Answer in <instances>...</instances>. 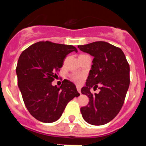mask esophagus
<instances>
[{"label":"esophagus","instance_id":"obj_1","mask_svg":"<svg viewBox=\"0 0 146 146\" xmlns=\"http://www.w3.org/2000/svg\"><path fill=\"white\" fill-rule=\"evenodd\" d=\"M77 91L80 93V94H81V88L80 87H79V86H77Z\"/></svg>","mask_w":146,"mask_h":146}]
</instances>
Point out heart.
<instances>
[{
	"label": "heart",
	"instance_id": "obj_1",
	"mask_svg": "<svg viewBox=\"0 0 146 146\" xmlns=\"http://www.w3.org/2000/svg\"><path fill=\"white\" fill-rule=\"evenodd\" d=\"M70 78L72 80L76 82H80V81H82V80L83 79V74H81V73H73L70 75Z\"/></svg>",
	"mask_w": 146,
	"mask_h": 146
}]
</instances>
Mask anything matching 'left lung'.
Masks as SVG:
<instances>
[{
    "instance_id": "8db88e82",
    "label": "left lung",
    "mask_w": 146,
    "mask_h": 146,
    "mask_svg": "<svg viewBox=\"0 0 146 146\" xmlns=\"http://www.w3.org/2000/svg\"><path fill=\"white\" fill-rule=\"evenodd\" d=\"M78 48L94 57L86 86L81 89L89 97L88 104L80 108L81 114L90 124H105L116 116L124 103L130 83L129 65L121 49L106 42L79 45ZM91 87H99L100 91L92 94Z\"/></svg>"
}]
</instances>
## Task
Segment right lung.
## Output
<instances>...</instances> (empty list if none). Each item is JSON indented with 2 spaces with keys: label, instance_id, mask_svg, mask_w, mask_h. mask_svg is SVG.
Listing matches in <instances>:
<instances>
[{
  "label": "right lung",
  "instance_id": "right-lung-1",
  "mask_svg": "<svg viewBox=\"0 0 146 146\" xmlns=\"http://www.w3.org/2000/svg\"><path fill=\"white\" fill-rule=\"evenodd\" d=\"M73 45L42 41L21 53L16 68L17 83L25 105L32 116L44 123H52L61 116L68 102L80 95L75 85L64 80L60 87L52 81Z\"/></svg>",
  "mask_w": 146,
  "mask_h": 146
}]
</instances>
